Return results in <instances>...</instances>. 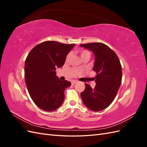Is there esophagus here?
<instances>
[{
	"label": "esophagus",
	"instance_id": "34e87169",
	"mask_svg": "<svg viewBox=\"0 0 147 147\" xmlns=\"http://www.w3.org/2000/svg\"><path fill=\"white\" fill-rule=\"evenodd\" d=\"M77 83L76 81H73L72 82V83H71V84H72V85H74V84Z\"/></svg>",
	"mask_w": 147,
	"mask_h": 147
}]
</instances>
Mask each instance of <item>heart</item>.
I'll use <instances>...</instances> for the list:
<instances>
[{
  "mask_svg": "<svg viewBox=\"0 0 147 147\" xmlns=\"http://www.w3.org/2000/svg\"><path fill=\"white\" fill-rule=\"evenodd\" d=\"M80 55L81 58L82 59L86 58V57H88V58H90L91 56V53L88 50H82L80 51ZM71 57V53H69V54L67 55L66 58H65V62L66 63H68L70 61Z\"/></svg>",
  "mask_w": 147,
  "mask_h": 147,
  "instance_id": "1",
  "label": "heart"
}]
</instances>
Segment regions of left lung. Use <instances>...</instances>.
Returning a JSON list of instances; mask_svg holds the SVG:
<instances>
[{"label": "left lung", "mask_w": 147, "mask_h": 147, "mask_svg": "<svg viewBox=\"0 0 147 147\" xmlns=\"http://www.w3.org/2000/svg\"><path fill=\"white\" fill-rule=\"evenodd\" d=\"M80 46L94 53L93 71L96 73L94 78L96 85L92 88L85 83L81 97L88 109L99 112L108 107L117 94L122 79L121 65L115 52L104 43H91Z\"/></svg>", "instance_id": "8db88e82"}]
</instances>
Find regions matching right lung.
Returning a JSON list of instances; mask_svg holds the SVG:
<instances>
[{"instance_id": "1", "label": "right lung", "mask_w": 147, "mask_h": 147, "mask_svg": "<svg viewBox=\"0 0 147 147\" xmlns=\"http://www.w3.org/2000/svg\"><path fill=\"white\" fill-rule=\"evenodd\" d=\"M74 46V43L45 41L35 46L26 57L25 82L31 99L40 109L51 112L63 104L64 91L71 83L60 80L56 69L64 65Z\"/></svg>"}]
</instances>
